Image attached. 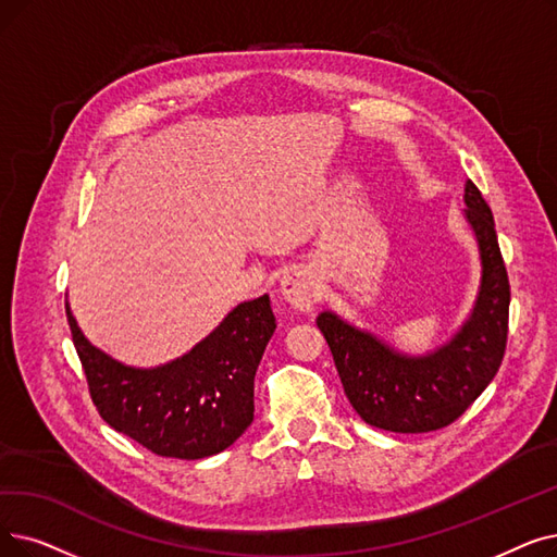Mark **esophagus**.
<instances>
[{"label": "esophagus", "instance_id": "34e87169", "mask_svg": "<svg viewBox=\"0 0 557 557\" xmlns=\"http://www.w3.org/2000/svg\"><path fill=\"white\" fill-rule=\"evenodd\" d=\"M282 296L286 298V302L305 311L311 309V305L317 302L319 296V280L313 275L311 269L307 265H294L292 271H286V275L282 277Z\"/></svg>", "mask_w": 557, "mask_h": 557}]
</instances>
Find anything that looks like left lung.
Listing matches in <instances>:
<instances>
[{"label": "left lung", "mask_w": 557, "mask_h": 557, "mask_svg": "<svg viewBox=\"0 0 557 557\" xmlns=\"http://www.w3.org/2000/svg\"><path fill=\"white\" fill-rule=\"evenodd\" d=\"M465 202L480 246L482 284L471 319L450 344L412 359L330 311L317 319L350 405L373 428L403 434L446 428L487 389L500 367L510 319V280L492 209L471 180Z\"/></svg>", "instance_id": "1"}]
</instances>
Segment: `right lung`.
I'll return each mask as SVG.
<instances>
[{"mask_svg": "<svg viewBox=\"0 0 557 557\" xmlns=\"http://www.w3.org/2000/svg\"><path fill=\"white\" fill-rule=\"evenodd\" d=\"M90 400L117 432L161 457L232 446L255 417V373L275 332L269 296L240 302L205 342L159 369H129L92 348L65 305Z\"/></svg>", "mask_w": 557, "mask_h": 557, "instance_id": "obj_1", "label": "right lung"}]
</instances>
